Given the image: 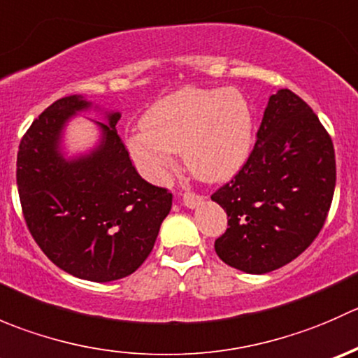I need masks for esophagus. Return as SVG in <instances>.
<instances>
[{"label":"esophagus","mask_w":358,"mask_h":358,"mask_svg":"<svg viewBox=\"0 0 358 358\" xmlns=\"http://www.w3.org/2000/svg\"><path fill=\"white\" fill-rule=\"evenodd\" d=\"M182 201L187 208H197V206L202 202V196H199V194H196V192H185L183 194Z\"/></svg>","instance_id":"1"}]
</instances>
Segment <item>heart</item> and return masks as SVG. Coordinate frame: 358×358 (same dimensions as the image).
I'll return each mask as SVG.
<instances>
[{
    "instance_id": "obj_1",
    "label": "heart",
    "mask_w": 358,
    "mask_h": 358,
    "mask_svg": "<svg viewBox=\"0 0 358 358\" xmlns=\"http://www.w3.org/2000/svg\"><path fill=\"white\" fill-rule=\"evenodd\" d=\"M128 138L133 161L150 180L171 168L183 150L197 178L220 182L244 164L251 150L252 117L246 96L234 88H185L157 100Z\"/></svg>"
}]
</instances>
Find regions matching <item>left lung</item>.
<instances>
[{
	"instance_id": "8db88e82",
	"label": "left lung",
	"mask_w": 358,
	"mask_h": 358,
	"mask_svg": "<svg viewBox=\"0 0 358 358\" xmlns=\"http://www.w3.org/2000/svg\"><path fill=\"white\" fill-rule=\"evenodd\" d=\"M334 187L329 133L305 100L279 90L270 96L248 161L211 196L229 218V229L215 241L216 255L246 273L287 265L322 230Z\"/></svg>"
}]
</instances>
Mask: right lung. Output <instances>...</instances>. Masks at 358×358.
Segmentation results:
<instances>
[{
  "label": "right lung",
  "instance_id": "obj_1",
  "mask_svg": "<svg viewBox=\"0 0 358 358\" xmlns=\"http://www.w3.org/2000/svg\"><path fill=\"white\" fill-rule=\"evenodd\" d=\"M90 106L83 96H64L32 121L17 154V187L25 225L41 251L71 275L110 282L145 262L173 196L138 175L115 131L119 112L107 114L109 124L99 122L95 150L64 159V126Z\"/></svg>",
  "mask_w": 358,
  "mask_h": 358
}]
</instances>
